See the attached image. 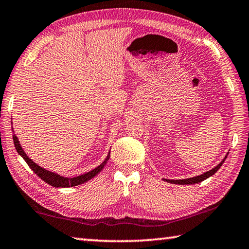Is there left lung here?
Masks as SVG:
<instances>
[{
	"label": "left lung",
	"mask_w": 249,
	"mask_h": 249,
	"mask_svg": "<svg viewBox=\"0 0 249 249\" xmlns=\"http://www.w3.org/2000/svg\"><path fill=\"white\" fill-rule=\"evenodd\" d=\"M228 155V154H227ZM227 155L225 156V159L222 160V163L217 165L216 167H214L213 169H211V171H208L206 173H204V174L199 175V176H195V177H191V178H186V179H165L166 181H169V183L172 184H178V185H191V184H197V183H200V181L205 180L206 178H208V177H211L212 175H214L215 173L218 171V169L220 168V166H222L223 163L225 161V160H226Z\"/></svg>",
	"instance_id": "8db88e82"
}]
</instances>
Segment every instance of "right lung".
Returning a JSON list of instances; mask_svg holds the SVG:
<instances>
[{
	"instance_id": "add662e5",
	"label": "right lung",
	"mask_w": 249,
	"mask_h": 249,
	"mask_svg": "<svg viewBox=\"0 0 249 249\" xmlns=\"http://www.w3.org/2000/svg\"><path fill=\"white\" fill-rule=\"evenodd\" d=\"M13 142H14V145H15V148H17L18 153L21 155L24 160L27 163V165L32 168V171L36 174L39 178L43 179L45 181V183L50 184L51 186H54V187H73V186H77V185H81L83 183H85V181H88L89 179H92L93 177H95L98 173H100L102 169L104 168L105 164L107 163V160H109V153L107 157H106L105 160L102 163L100 166L94 168L93 171H90L89 173H86V174H83L81 176H77V177H73V178H68V177H63L60 176L57 174H54V173H51L49 171H46V169L39 167L38 165H36L34 163L32 160H30L29 157L26 156V154L23 151L21 145L18 143V137L13 135Z\"/></svg>"
}]
</instances>
